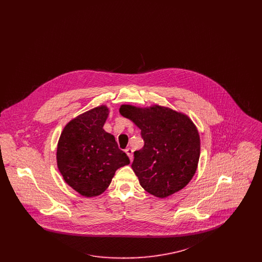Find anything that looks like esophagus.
I'll return each instance as SVG.
<instances>
[{"label":"esophagus","instance_id":"obj_1","mask_svg":"<svg viewBox=\"0 0 262 262\" xmlns=\"http://www.w3.org/2000/svg\"><path fill=\"white\" fill-rule=\"evenodd\" d=\"M125 153H126V155L128 156V158L130 159V161L133 160V152H134V150L132 149V148H126V149L125 150Z\"/></svg>","mask_w":262,"mask_h":262}]
</instances>
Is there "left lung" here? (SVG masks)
<instances>
[{
  "label": "left lung",
  "mask_w": 262,
  "mask_h": 262,
  "mask_svg": "<svg viewBox=\"0 0 262 262\" xmlns=\"http://www.w3.org/2000/svg\"><path fill=\"white\" fill-rule=\"evenodd\" d=\"M120 113L140 128L144 141L143 147L135 151L132 164L140 186L159 199L186 187L195 174L200 155V134L190 118L157 104H124Z\"/></svg>",
  "instance_id": "1"
}]
</instances>
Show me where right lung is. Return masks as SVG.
<instances>
[{
    "label": "right lung",
    "instance_id": "add662e5",
    "mask_svg": "<svg viewBox=\"0 0 262 262\" xmlns=\"http://www.w3.org/2000/svg\"><path fill=\"white\" fill-rule=\"evenodd\" d=\"M106 105L82 113L64 125L57 145V165L64 182L85 198L103 193L116 171L129 164L115 137L103 126Z\"/></svg>",
    "mask_w": 262,
    "mask_h": 262
}]
</instances>
